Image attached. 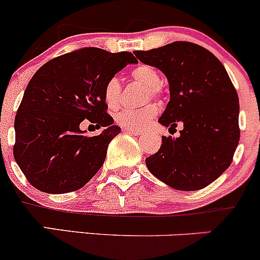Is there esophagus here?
<instances>
[{"label":"esophagus","instance_id":"34e87169","mask_svg":"<svg viewBox=\"0 0 260 260\" xmlns=\"http://www.w3.org/2000/svg\"><path fill=\"white\" fill-rule=\"evenodd\" d=\"M124 132H129L131 135H135V136H140L141 135V131L140 129H136V128H123Z\"/></svg>","mask_w":260,"mask_h":260}]
</instances>
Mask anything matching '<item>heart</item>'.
<instances>
[{"mask_svg":"<svg viewBox=\"0 0 260 260\" xmlns=\"http://www.w3.org/2000/svg\"><path fill=\"white\" fill-rule=\"evenodd\" d=\"M131 77L147 86L146 101H149L151 98L158 99L164 94L161 77L154 68L141 64L131 70ZM120 96H122V85L119 79L117 77L109 78L103 86V98L108 108H117L120 103ZM157 113H158V107L152 103L138 109H120L115 113L114 119L122 127L141 129L146 127Z\"/></svg>","mask_w":260,"mask_h":260,"instance_id":"obj_1","label":"heart"}]
</instances>
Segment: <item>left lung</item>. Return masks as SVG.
Returning <instances> with one entry per match:
<instances>
[{"label":"left lung","mask_w":260,"mask_h":260,"mask_svg":"<svg viewBox=\"0 0 260 260\" xmlns=\"http://www.w3.org/2000/svg\"><path fill=\"white\" fill-rule=\"evenodd\" d=\"M135 55L158 68L170 83L171 98L158 122L170 129L183 124L180 137L162 136L158 151L146 158L147 167L176 190L206 187L230 166L240 138L239 98L224 65L188 41Z\"/></svg>","instance_id":"8db88e82"}]
</instances>
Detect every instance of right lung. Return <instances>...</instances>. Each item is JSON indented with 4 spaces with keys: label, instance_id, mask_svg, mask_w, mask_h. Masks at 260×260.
I'll list each match as a JSON object with an SVG mask.
<instances>
[{
    "label": "right lung",
    "instance_id": "add662e5",
    "mask_svg": "<svg viewBox=\"0 0 260 260\" xmlns=\"http://www.w3.org/2000/svg\"><path fill=\"white\" fill-rule=\"evenodd\" d=\"M131 62L128 51L83 48L54 57L28 81L15 118L14 157L28 182L48 193L77 191L101 170L120 128L107 113L103 86ZM85 119L105 127L85 136ZM85 132V131H84Z\"/></svg>",
    "mask_w": 260,
    "mask_h": 260
}]
</instances>
